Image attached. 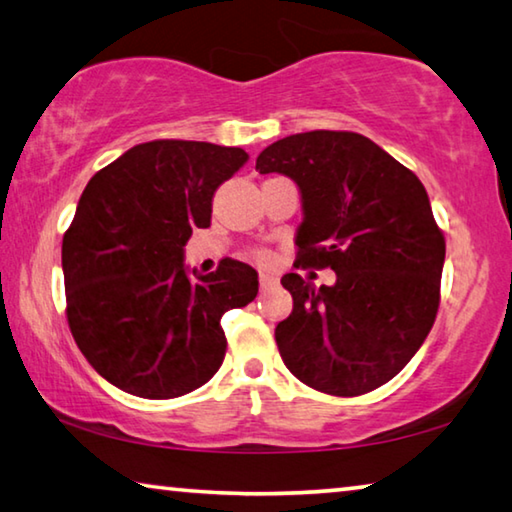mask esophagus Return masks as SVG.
Segmentation results:
<instances>
[{"label":"esophagus","instance_id":"34e87169","mask_svg":"<svg viewBox=\"0 0 512 512\" xmlns=\"http://www.w3.org/2000/svg\"><path fill=\"white\" fill-rule=\"evenodd\" d=\"M277 284V277L273 275V273H268V271H262L259 273V287H262L264 291L266 289H271V287H275Z\"/></svg>","mask_w":512,"mask_h":512}]
</instances>
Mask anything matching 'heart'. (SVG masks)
<instances>
[{
    "mask_svg": "<svg viewBox=\"0 0 512 512\" xmlns=\"http://www.w3.org/2000/svg\"><path fill=\"white\" fill-rule=\"evenodd\" d=\"M257 259H266V255L264 253H257Z\"/></svg>",
    "mask_w": 512,
    "mask_h": 512,
    "instance_id": "1",
    "label": "heart"
}]
</instances>
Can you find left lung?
<instances>
[{"label": "left lung", "mask_w": 512, "mask_h": 512, "mask_svg": "<svg viewBox=\"0 0 512 512\" xmlns=\"http://www.w3.org/2000/svg\"><path fill=\"white\" fill-rule=\"evenodd\" d=\"M259 173L300 189L298 262L336 273L314 287L282 277L293 311L275 327L280 357L302 384L352 397L391 381L427 339L440 302L445 237L427 189L368 137L311 131L257 155Z\"/></svg>", "instance_id": "8db88e82"}]
</instances>
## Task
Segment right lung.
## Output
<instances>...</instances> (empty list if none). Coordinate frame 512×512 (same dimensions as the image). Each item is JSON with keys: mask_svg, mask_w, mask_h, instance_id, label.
<instances>
[{"mask_svg": "<svg viewBox=\"0 0 512 512\" xmlns=\"http://www.w3.org/2000/svg\"><path fill=\"white\" fill-rule=\"evenodd\" d=\"M248 153L210 142L137 144L94 173L63 237L67 320L99 375L146 400L201 388L225 357L221 316L257 296V271L223 259L189 275L185 244Z\"/></svg>", "mask_w": 512, "mask_h": 512, "instance_id": "1", "label": "right lung"}]
</instances>
